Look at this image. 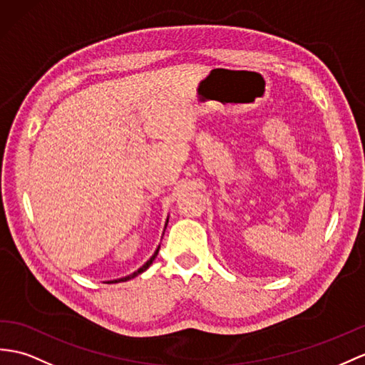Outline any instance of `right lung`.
<instances>
[{
  "instance_id": "add662e5",
  "label": "right lung",
  "mask_w": 365,
  "mask_h": 365,
  "mask_svg": "<svg viewBox=\"0 0 365 365\" xmlns=\"http://www.w3.org/2000/svg\"><path fill=\"white\" fill-rule=\"evenodd\" d=\"M167 223H168V220H167ZM167 226V225H165ZM158 252H159V246H158V250L155 251V254L152 255V257H150V260H147L144 264H142L140 266V268L138 269V271H135V272H133V274H130V275H127V277H122V279H115V280H110V282H106V283H118V282H127V280H130V279H135L136 277V275H139V274H142V272H144L145 269H148V266L150 264H152L153 263V260L156 259V255H158Z\"/></svg>"
}]
</instances>
